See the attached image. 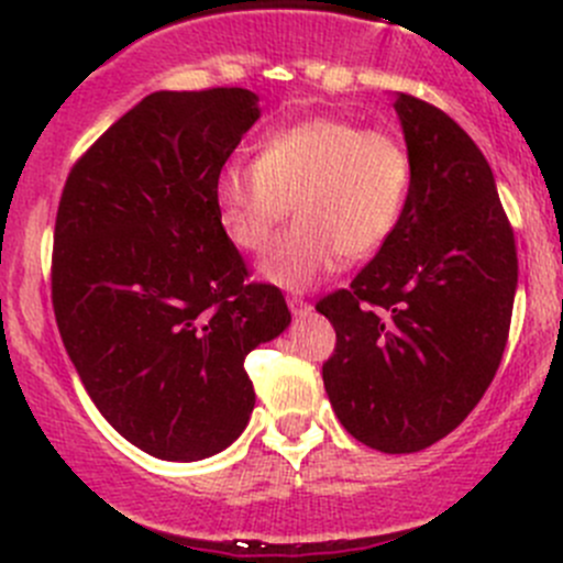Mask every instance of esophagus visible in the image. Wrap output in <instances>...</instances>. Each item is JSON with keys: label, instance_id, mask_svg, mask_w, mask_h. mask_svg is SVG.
<instances>
[{"label": "esophagus", "instance_id": "obj_1", "mask_svg": "<svg viewBox=\"0 0 563 563\" xmlns=\"http://www.w3.org/2000/svg\"><path fill=\"white\" fill-rule=\"evenodd\" d=\"M288 308H291L294 316H308L310 310H313L308 302H305V299H299V297H288Z\"/></svg>", "mask_w": 563, "mask_h": 563}]
</instances>
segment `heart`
Wrapping results in <instances>:
<instances>
[{
    "instance_id": "1",
    "label": "heart",
    "mask_w": 563,
    "mask_h": 563,
    "mask_svg": "<svg viewBox=\"0 0 563 563\" xmlns=\"http://www.w3.org/2000/svg\"><path fill=\"white\" fill-rule=\"evenodd\" d=\"M413 166L400 139L354 119L310 117L261 139L255 161H231L214 179L220 223L236 247L258 253L297 214L258 275L286 291L321 286L343 258L378 253L400 225Z\"/></svg>"
}]
</instances>
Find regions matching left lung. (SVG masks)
Here are the masks:
<instances>
[{"mask_svg": "<svg viewBox=\"0 0 563 563\" xmlns=\"http://www.w3.org/2000/svg\"><path fill=\"white\" fill-rule=\"evenodd\" d=\"M406 214L376 258L316 305L338 345L323 387L340 424L406 455L457 428L490 387L512 321L518 250L479 146L441 108L397 95Z\"/></svg>", "mask_w": 563, "mask_h": 563, "instance_id": "left-lung-1", "label": "left lung"}]
</instances>
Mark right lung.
Masks as SVG:
<instances>
[{"instance_id": "add662e5", "label": "right lung", "mask_w": 563, "mask_h": 563, "mask_svg": "<svg viewBox=\"0 0 563 563\" xmlns=\"http://www.w3.org/2000/svg\"><path fill=\"white\" fill-rule=\"evenodd\" d=\"M261 117L240 87L152 92L111 124L62 190L51 299L100 413L146 455L192 463L234 444L255 406L245 356L291 323L247 283L214 179Z\"/></svg>"}]
</instances>
